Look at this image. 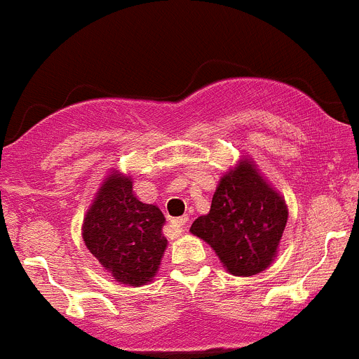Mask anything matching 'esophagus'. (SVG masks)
<instances>
[{
	"instance_id": "esophagus-1",
	"label": "esophagus",
	"mask_w": 359,
	"mask_h": 359,
	"mask_svg": "<svg viewBox=\"0 0 359 359\" xmlns=\"http://www.w3.org/2000/svg\"><path fill=\"white\" fill-rule=\"evenodd\" d=\"M172 226H176L180 231H185L189 226V215H183V217L172 219Z\"/></svg>"
}]
</instances>
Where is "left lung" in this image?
<instances>
[{
    "label": "left lung",
    "mask_w": 359,
    "mask_h": 359,
    "mask_svg": "<svg viewBox=\"0 0 359 359\" xmlns=\"http://www.w3.org/2000/svg\"><path fill=\"white\" fill-rule=\"evenodd\" d=\"M286 223V199L243 156L219 180L210 212L190 231L210 244L228 273L252 277L275 261Z\"/></svg>",
    "instance_id": "obj_1"
}]
</instances>
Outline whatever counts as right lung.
<instances>
[{"mask_svg":"<svg viewBox=\"0 0 359 359\" xmlns=\"http://www.w3.org/2000/svg\"><path fill=\"white\" fill-rule=\"evenodd\" d=\"M165 217L156 205L136 198L133 177L113 169L102 180L82 223L86 248L104 271L126 286L154 280L167 250Z\"/></svg>","mask_w":359,"mask_h":359,"instance_id":"right-lung-1","label":"right lung"}]
</instances>
